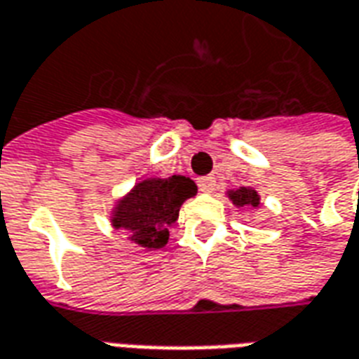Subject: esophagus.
<instances>
[{
	"mask_svg": "<svg viewBox=\"0 0 359 359\" xmlns=\"http://www.w3.org/2000/svg\"><path fill=\"white\" fill-rule=\"evenodd\" d=\"M197 185H198V189L203 191V193H212V191L216 189V177H212V176L198 177Z\"/></svg>",
	"mask_w": 359,
	"mask_h": 359,
	"instance_id": "1",
	"label": "esophagus"
}]
</instances>
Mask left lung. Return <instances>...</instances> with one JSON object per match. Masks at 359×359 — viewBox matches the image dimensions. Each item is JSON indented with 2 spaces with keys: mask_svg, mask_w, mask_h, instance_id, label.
Wrapping results in <instances>:
<instances>
[{
  "mask_svg": "<svg viewBox=\"0 0 359 359\" xmlns=\"http://www.w3.org/2000/svg\"><path fill=\"white\" fill-rule=\"evenodd\" d=\"M229 198L233 201L235 206H258L260 205V197L255 189L248 187H241L237 191H229Z\"/></svg>",
  "mask_w": 359,
  "mask_h": 359,
  "instance_id": "left-lung-1",
  "label": "left lung"
}]
</instances>
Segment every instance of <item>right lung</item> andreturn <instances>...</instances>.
Masks as SVG:
<instances>
[{
    "label": "right lung",
    "instance_id": "add662e5",
    "mask_svg": "<svg viewBox=\"0 0 359 359\" xmlns=\"http://www.w3.org/2000/svg\"><path fill=\"white\" fill-rule=\"evenodd\" d=\"M197 195V185L185 176L149 177L120 198L112 210V226L130 231V241L145 248H162L182 205Z\"/></svg>",
    "mask_w": 359,
    "mask_h": 359
}]
</instances>
